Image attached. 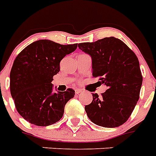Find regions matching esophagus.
Instances as JSON below:
<instances>
[{
	"instance_id": "34e87169",
	"label": "esophagus",
	"mask_w": 156,
	"mask_h": 156,
	"mask_svg": "<svg viewBox=\"0 0 156 156\" xmlns=\"http://www.w3.org/2000/svg\"><path fill=\"white\" fill-rule=\"evenodd\" d=\"M82 91H83V90H82V89H76L75 90L76 94H79V93H81Z\"/></svg>"
}]
</instances>
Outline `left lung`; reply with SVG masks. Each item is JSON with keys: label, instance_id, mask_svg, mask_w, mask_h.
<instances>
[{"label": "left lung", "instance_id": "left-lung-1", "mask_svg": "<svg viewBox=\"0 0 156 156\" xmlns=\"http://www.w3.org/2000/svg\"><path fill=\"white\" fill-rule=\"evenodd\" d=\"M79 49L92 59V76L108 89L102 96L92 94L85 111L93 123L114 128L123 125L135 108L143 83L135 53L121 40L106 37L93 43L78 44Z\"/></svg>", "mask_w": 156, "mask_h": 156}]
</instances>
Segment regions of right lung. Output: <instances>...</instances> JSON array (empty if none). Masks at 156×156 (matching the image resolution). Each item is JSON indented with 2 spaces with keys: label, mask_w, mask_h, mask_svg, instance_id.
<instances>
[{
  "label": "right lung",
  "mask_w": 156,
  "mask_h": 156,
  "mask_svg": "<svg viewBox=\"0 0 156 156\" xmlns=\"http://www.w3.org/2000/svg\"><path fill=\"white\" fill-rule=\"evenodd\" d=\"M78 44L62 45L52 40L33 42L18 54L10 71V93L16 109L23 118L38 126L55 124L63 116L65 106L75 91L52 93L53 76L60 62L73 52Z\"/></svg>",
  "instance_id": "right-lung-1"
}]
</instances>
